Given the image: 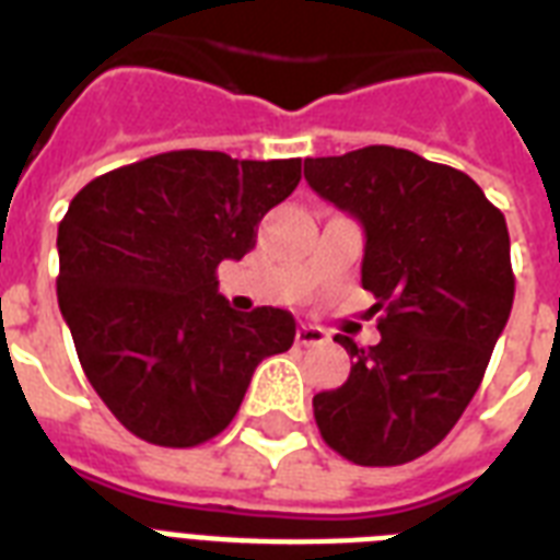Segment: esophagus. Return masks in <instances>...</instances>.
<instances>
[{"mask_svg": "<svg viewBox=\"0 0 560 560\" xmlns=\"http://www.w3.org/2000/svg\"><path fill=\"white\" fill-rule=\"evenodd\" d=\"M296 342L305 346V349H314V346H325L328 342V334L323 328H316V325H299Z\"/></svg>", "mask_w": 560, "mask_h": 560, "instance_id": "34e87169", "label": "esophagus"}]
</instances>
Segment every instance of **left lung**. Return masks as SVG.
Returning a JSON list of instances; mask_svg holds the SVG:
<instances>
[{
	"label": "left lung",
	"mask_w": 560,
	"mask_h": 560,
	"mask_svg": "<svg viewBox=\"0 0 560 560\" xmlns=\"http://www.w3.org/2000/svg\"><path fill=\"white\" fill-rule=\"evenodd\" d=\"M305 179L366 229L363 288L383 311L377 346L337 334L354 363L314 398L316 427L354 465H404L451 433L509 323L503 211L468 174L389 144L305 160Z\"/></svg>",
	"instance_id": "1"
}]
</instances>
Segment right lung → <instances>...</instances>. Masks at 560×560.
Masks as SVG:
<instances>
[{"instance_id":"right-lung-1","label":"right lung","mask_w":560,"mask_h":560,"mask_svg":"<svg viewBox=\"0 0 560 560\" xmlns=\"http://www.w3.org/2000/svg\"><path fill=\"white\" fill-rule=\"evenodd\" d=\"M302 160L168 151L107 171L57 229V302L83 374L109 412L160 447H197L241 409L255 366L293 346L279 307L237 314L218 264L244 258L288 200Z\"/></svg>"}]
</instances>
